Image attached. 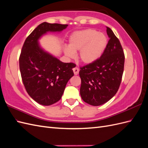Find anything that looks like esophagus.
I'll return each instance as SVG.
<instances>
[{"label":"esophagus","mask_w":148,"mask_h":148,"mask_svg":"<svg viewBox=\"0 0 148 148\" xmlns=\"http://www.w3.org/2000/svg\"><path fill=\"white\" fill-rule=\"evenodd\" d=\"M73 73H74V74L75 75H77L78 74V73H79V69L78 68H77V67H75V68H74L73 69Z\"/></svg>","instance_id":"34e87169"}]
</instances>
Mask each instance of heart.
<instances>
[{
	"instance_id": "heart-1",
	"label": "heart",
	"mask_w": 148,
	"mask_h": 148,
	"mask_svg": "<svg viewBox=\"0 0 148 148\" xmlns=\"http://www.w3.org/2000/svg\"><path fill=\"white\" fill-rule=\"evenodd\" d=\"M108 44L106 35L96 29H86L74 32L69 39V47L64 49L65 55L73 58L79 51L78 59L84 65H90L99 60Z\"/></svg>"
}]
</instances>
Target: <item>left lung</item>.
I'll return each mask as SVG.
<instances>
[{
	"label": "left lung",
	"instance_id": "obj_1",
	"mask_svg": "<svg viewBox=\"0 0 148 148\" xmlns=\"http://www.w3.org/2000/svg\"><path fill=\"white\" fill-rule=\"evenodd\" d=\"M109 41L102 56L95 63L80 68V95L88 104L98 106L117 93L122 81L125 56L119 39L107 27Z\"/></svg>",
	"mask_w": 148,
	"mask_h": 148
}]
</instances>
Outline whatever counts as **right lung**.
<instances>
[{
	"label": "right lung",
	"mask_w": 148,
	"mask_h": 148,
	"mask_svg": "<svg viewBox=\"0 0 148 148\" xmlns=\"http://www.w3.org/2000/svg\"><path fill=\"white\" fill-rule=\"evenodd\" d=\"M68 25L40 24L26 39L19 59L22 81L29 96L39 104L59 101L74 73L73 63H64L47 52L39 40L49 32L60 33Z\"/></svg>",
	"instance_id": "right-lung-1"
}]
</instances>
